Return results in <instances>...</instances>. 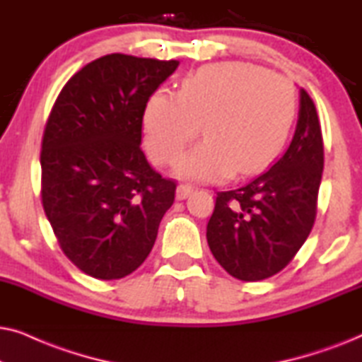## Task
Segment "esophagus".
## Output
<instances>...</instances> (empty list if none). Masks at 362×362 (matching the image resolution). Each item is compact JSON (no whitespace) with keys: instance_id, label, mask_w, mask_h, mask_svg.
I'll return each instance as SVG.
<instances>
[{"instance_id":"34e87169","label":"esophagus","mask_w":362,"mask_h":362,"mask_svg":"<svg viewBox=\"0 0 362 362\" xmlns=\"http://www.w3.org/2000/svg\"><path fill=\"white\" fill-rule=\"evenodd\" d=\"M194 191V186L191 185H180L176 187V199H186L191 192Z\"/></svg>"}]
</instances>
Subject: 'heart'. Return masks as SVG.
<instances>
[{"instance_id":"b5f03b06","label":"heart","mask_w":362,"mask_h":362,"mask_svg":"<svg viewBox=\"0 0 362 362\" xmlns=\"http://www.w3.org/2000/svg\"><path fill=\"white\" fill-rule=\"evenodd\" d=\"M296 98L284 76L245 62H221L182 78L177 95L153 93L143 127L158 165H171L199 133L204 141L177 161L180 175L202 181L247 176L280 151Z\"/></svg>"}]
</instances>
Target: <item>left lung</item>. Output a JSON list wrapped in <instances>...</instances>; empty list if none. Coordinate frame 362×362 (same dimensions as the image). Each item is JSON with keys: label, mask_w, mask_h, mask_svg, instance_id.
Listing matches in <instances>:
<instances>
[{"label": "left lung", "mask_w": 362, "mask_h": 362, "mask_svg": "<svg viewBox=\"0 0 362 362\" xmlns=\"http://www.w3.org/2000/svg\"><path fill=\"white\" fill-rule=\"evenodd\" d=\"M323 165L318 113L301 88L296 130L284 155L247 185L217 192L206 237L227 274L259 281L293 260L313 229Z\"/></svg>", "instance_id": "1"}]
</instances>
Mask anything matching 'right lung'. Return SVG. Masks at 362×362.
<instances>
[{
  "label": "right lung",
  "instance_id": "1",
  "mask_svg": "<svg viewBox=\"0 0 362 362\" xmlns=\"http://www.w3.org/2000/svg\"><path fill=\"white\" fill-rule=\"evenodd\" d=\"M177 66L108 54L74 74L49 113L42 207L64 254L93 279L135 272L175 202L176 181L148 165L140 143L146 103Z\"/></svg>",
  "mask_w": 362,
  "mask_h": 362
}]
</instances>
